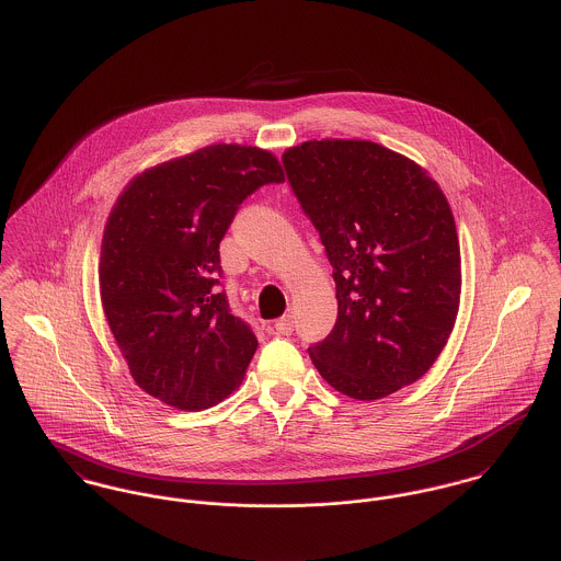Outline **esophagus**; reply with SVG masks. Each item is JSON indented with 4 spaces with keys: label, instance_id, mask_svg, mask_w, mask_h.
Instances as JSON below:
<instances>
[{
    "label": "esophagus",
    "instance_id": "obj_1",
    "mask_svg": "<svg viewBox=\"0 0 561 561\" xmlns=\"http://www.w3.org/2000/svg\"><path fill=\"white\" fill-rule=\"evenodd\" d=\"M293 332V317L286 314L282 317L279 321H275V334H282V336H288Z\"/></svg>",
    "mask_w": 561,
    "mask_h": 561
}]
</instances>
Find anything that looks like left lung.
Segmentation results:
<instances>
[{
	"label": "left lung",
	"mask_w": 561,
	"mask_h": 561,
	"mask_svg": "<svg viewBox=\"0 0 561 561\" xmlns=\"http://www.w3.org/2000/svg\"><path fill=\"white\" fill-rule=\"evenodd\" d=\"M282 160L334 266L336 325L308 348L312 364L357 401L414 383L443 353L459 310V240L443 188L373 140H306Z\"/></svg>",
	"instance_id": "8db88e82"
}]
</instances>
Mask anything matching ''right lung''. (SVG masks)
<instances>
[{
  "label": "right lung",
  "instance_id": "1",
  "mask_svg": "<svg viewBox=\"0 0 561 561\" xmlns=\"http://www.w3.org/2000/svg\"><path fill=\"white\" fill-rule=\"evenodd\" d=\"M284 182L260 147L208 145L134 175L102 238L100 295L136 386L184 412L215 408L257 348L219 288V242L238 206Z\"/></svg>",
  "mask_w": 561,
  "mask_h": 561
}]
</instances>
